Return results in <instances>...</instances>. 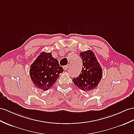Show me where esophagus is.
Masks as SVG:
<instances>
[{
    "label": "esophagus",
    "mask_w": 134,
    "mask_h": 134,
    "mask_svg": "<svg viewBox=\"0 0 134 134\" xmlns=\"http://www.w3.org/2000/svg\"><path fill=\"white\" fill-rule=\"evenodd\" d=\"M70 64H68L67 65H66V66H64L63 67L64 69L65 70H67V69H68V68H69L70 67Z\"/></svg>",
    "instance_id": "34e87169"
}]
</instances>
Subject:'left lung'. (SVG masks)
Masks as SVG:
<instances>
[{"instance_id":"left-lung-1","label":"left lung","mask_w":134,"mask_h":134,"mask_svg":"<svg viewBox=\"0 0 134 134\" xmlns=\"http://www.w3.org/2000/svg\"><path fill=\"white\" fill-rule=\"evenodd\" d=\"M83 68L79 76L73 79L75 85L84 92L93 90L98 85L102 77V69L91 50L81 52Z\"/></svg>"}]
</instances>
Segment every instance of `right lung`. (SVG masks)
Instances as JSON below:
<instances>
[{"mask_svg": "<svg viewBox=\"0 0 134 134\" xmlns=\"http://www.w3.org/2000/svg\"><path fill=\"white\" fill-rule=\"evenodd\" d=\"M63 71V68L52 53L42 52L31 64L29 74L36 87L47 91L55 83Z\"/></svg>", "mask_w": 134, "mask_h": 134, "instance_id": "add662e5", "label": "right lung"}]
</instances>
